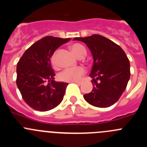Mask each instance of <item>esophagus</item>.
Returning a JSON list of instances; mask_svg holds the SVG:
<instances>
[{
    "label": "esophagus",
    "mask_w": 147,
    "mask_h": 147,
    "mask_svg": "<svg viewBox=\"0 0 147 147\" xmlns=\"http://www.w3.org/2000/svg\"><path fill=\"white\" fill-rule=\"evenodd\" d=\"M74 82L76 83V84H77V85H80L82 84L81 82Z\"/></svg>",
    "instance_id": "34e87169"
}]
</instances>
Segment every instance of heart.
I'll return each mask as SVG.
<instances>
[{
  "mask_svg": "<svg viewBox=\"0 0 147 147\" xmlns=\"http://www.w3.org/2000/svg\"><path fill=\"white\" fill-rule=\"evenodd\" d=\"M71 50L75 55L78 57H80L82 56L85 57L86 55V49L80 43H74L71 46ZM57 52L53 54L51 57V63L53 66L57 67ZM86 74V70L82 66H78L76 67H69V68H65L59 74V80L62 82H77L81 80L84 75Z\"/></svg>",
  "mask_w": 147,
  "mask_h": 147,
  "instance_id": "1",
  "label": "heart"
}]
</instances>
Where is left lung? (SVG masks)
Segmentation results:
<instances>
[{
    "label": "left lung",
    "instance_id": "1",
    "mask_svg": "<svg viewBox=\"0 0 147 147\" xmlns=\"http://www.w3.org/2000/svg\"><path fill=\"white\" fill-rule=\"evenodd\" d=\"M91 51L93 64L90 76L93 88L84 98L97 107H108L120 98L130 76L129 61L124 50L112 40L99 34L75 37Z\"/></svg>",
    "mask_w": 147,
    "mask_h": 147
}]
</instances>
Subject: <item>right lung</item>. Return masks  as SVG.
I'll return each mask as SVG.
<instances>
[{
    "label": "right lung",
    "instance_id": "obj_1",
    "mask_svg": "<svg viewBox=\"0 0 147 147\" xmlns=\"http://www.w3.org/2000/svg\"><path fill=\"white\" fill-rule=\"evenodd\" d=\"M70 40L46 36L31 45L18 61L17 85L23 100L34 110L48 111L63 99L68 84L54 81L51 58L57 48Z\"/></svg>",
    "mask_w": 147,
    "mask_h": 147
}]
</instances>
